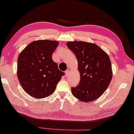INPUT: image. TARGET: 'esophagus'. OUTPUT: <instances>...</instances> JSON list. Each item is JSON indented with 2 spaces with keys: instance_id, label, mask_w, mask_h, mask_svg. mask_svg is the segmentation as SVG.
I'll return each mask as SVG.
<instances>
[{
  "instance_id": "esophagus-1",
  "label": "esophagus",
  "mask_w": 134,
  "mask_h": 134,
  "mask_svg": "<svg viewBox=\"0 0 134 134\" xmlns=\"http://www.w3.org/2000/svg\"><path fill=\"white\" fill-rule=\"evenodd\" d=\"M65 74L66 76H68L69 74H70V70H66V71L65 72Z\"/></svg>"
}]
</instances>
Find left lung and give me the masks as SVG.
<instances>
[{"label":"left lung","instance_id":"left-lung-1","mask_svg":"<svg viewBox=\"0 0 134 134\" xmlns=\"http://www.w3.org/2000/svg\"><path fill=\"white\" fill-rule=\"evenodd\" d=\"M67 47L76 55L80 82L72 87L73 96L83 102L98 99L110 84L113 72L108 55L99 46L86 41H69Z\"/></svg>","mask_w":134,"mask_h":134}]
</instances>
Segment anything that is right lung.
Returning a JSON list of instances; mask_svg holds the SVG:
<instances>
[{
    "label": "right lung",
    "instance_id": "1",
    "mask_svg": "<svg viewBox=\"0 0 134 134\" xmlns=\"http://www.w3.org/2000/svg\"><path fill=\"white\" fill-rule=\"evenodd\" d=\"M58 44V41L48 40L32 41L18 57V80L24 91L33 98L41 99L52 94L65 74L52 59Z\"/></svg>",
    "mask_w": 134,
    "mask_h": 134
}]
</instances>
